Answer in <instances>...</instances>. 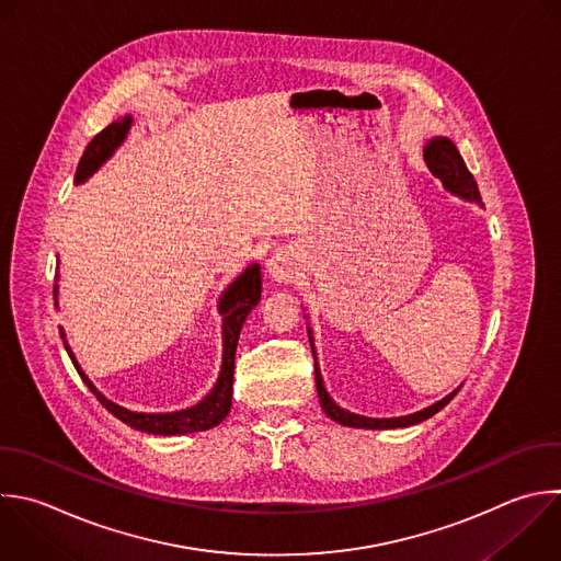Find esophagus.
<instances>
[{"mask_svg":"<svg viewBox=\"0 0 561 561\" xmlns=\"http://www.w3.org/2000/svg\"><path fill=\"white\" fill-rule=\"evenodd\" d=\"M296 261L289 252H276L267 261V272L276 283H289L296 276Z\"/></svg>","mask_w":561,"mask_h":561,"instance_id":"1","label":"esophagus"}]
</instances>
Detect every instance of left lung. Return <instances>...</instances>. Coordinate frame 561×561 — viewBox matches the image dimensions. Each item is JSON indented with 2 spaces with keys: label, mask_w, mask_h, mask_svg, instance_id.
<instances>
[{
  "label": "left lung",
  "mask_w": 561,
  "mask_h": 561,
  "mask_svg": "<svg viewBox=\"0 0 561 561\" xmlns=\"http://www.w3.org/2000/svg\"><path fill=\"white\" fill-rule=\"evenodd\" d=\"M423 158L430 167V171L443 182V186L467 199V202H476L480 204V193H478V184L473 180V175L467 171L458 149L454 147V142L449 138H432L423 151ZM309 342H311V353H313V359H316V351H313V337H311V329H309ZM316 386H318V397H320V405L324 410L327 416H331L333 421L342 423V425H348V427H366V430H390V427H408V425H414V423H421L430 416H434L438 410H443L454 397L456 392L460 390V386L449 392L447 397H443L440 401L414 412V414H408V416H397V419H370V416H359V414H353L344 408H340L327 392L324 383H322V375H320V368H318V362H316Z\"/></svg>",
  "instance_id": "obj_1"
}]
</instances>
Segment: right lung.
<instances>
[{"mask_svg":"<svg viewBox=\"0 0 561 561\" xmlns=\"http://www.w3.org/2000/svg\"><path fill=\"white\" fill-rule=\"evenodd\" d=\"M134 118L125 116L116 123H112L110 127H105L99 136H94V140L88 145L79 169H77V178L75 182L81 184L85 182L118 147L121 142L127 138V131L131 129ZM55 298H57V285H55ZM261 300V267L254 263L250 265L241 276H237L228 289L224 291V296L219 298V313L224 316V364H221V373L219 379L215 383V388L193 408L180 410V412H167V414H145V412H131L123 405H116L114 401L105 399L94 383L85 377V373L81 370V366L77 364V357L72 355V348L68 346L66 333L61 329V337L66 344V351L70 353L79 375L83 377V381L90 386V390L96 394V399L123 423L149 432V434H162V436H175V434H191V432H202V430H210L215 425H219L232 405V379H234V353H237V342H239V333L241 327L248 318V313L256 307V302Z\"/></svg>","mask_w":561,"mask_h":561,"instance_id":"obj_1","label":"right lung"}]
</instances>
